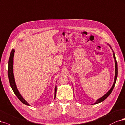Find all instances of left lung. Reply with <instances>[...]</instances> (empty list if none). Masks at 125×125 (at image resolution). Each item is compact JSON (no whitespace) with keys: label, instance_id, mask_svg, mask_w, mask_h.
Segmentation results:
<instances>
[{"label":"left lung","instance_id":"obj_1","mask_svg":"<svg viewBox=\"0 0 125 125\" xmlns=\"http://www.w3.org/2000/svg\"><path fill=\"white\" fill-rule=\"evenodd\" d=\"M107 44V45H108L110 46V47L111 48V49L113 51V49L111 47V46L109 45V44ZM113 58L114 59V61H115V77H114V83H113V85L111 87V89L108 91V92H107V93L104 94L103 96H102V97H101L100 98L98 99L97 100H96V101L94 103V104H92V105H94V104H98V103H99L100 102H101L102 101H103L104 100H105L108 96H109L110 95V94H111V92L113 90V88H114L115 87V83H116V80H117V75H118V67H117V61H116V57H115V53L114 51H113ZM73 85V84H72Z\"/></svg>","mask_w":125,"mask_h":125}]
</instances>
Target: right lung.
Instances as JSON below:
<instances>
[{
	"label": "right lung",
	"instance_id": "obj_1",
	"mask_svg": "<svg viewBox=\"0 0 125 125\" xmlns=\"http://www.w3.org/2000/svg\"><path fill=\"white\" fill-rule=\"evenodd\" d=\"M14 49H12L8 61V78L9 80V83L11 86L12 89L13 91L14 94L17 96L18 98L24 104L28 106H30L26 101L23 98V96L21 95L19 92L17 85L15 82V79L14 77L13 74V58L14 54ZM56 94H57V86H55L54 89V98L56 97Z\"/></svg>",
	"mask_w": 125,
	"mask_h": 125
}]
</instances>
